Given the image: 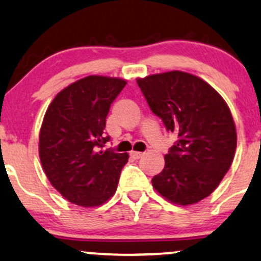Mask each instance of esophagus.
<instances>
[{"label":"esophagus","instance_id":"34e87169","mask_svg":"<svg viewBox=\"0 0 261 261\" xmlns=\"http://www.w3.org/2000/svg\"><path fill=\"white\" fill-rule=\"evenodd\" d=\"M130 155L133 156L134 159H140L141 156L143 155L142 152H135V150H133V152H130Z\"/></svg>","mask_w":261,"mask_h":261}]
</instances>
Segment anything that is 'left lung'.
Wrapping results in <instances>:
<instances>
[{
  "instance_id": "8db88e82",
  "label": "left lung",
  "mask_w": 261,
  "mask_h": 261,
  "mask_svg": "<svg viewBox=\"0 0 261 261\" xmlns=\"http://www.w3.org/2000/svg\"><path fill=\"white\" fill-rule=\"evenodd\" d=\"M137 84L153 114L177 136L153 187L175 204L199 202L233 161L237 135L230 109L209 84L184 71L150 75Z\"/></svg>"
}]
</instances>
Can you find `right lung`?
<instances>
[{
  "mask_svg": "<svg viewBox=\"0 0 261 261\" xmlns=\"http://www.w3.org/2000/svg\"><path fill=\"white\" fill-rule=\"evenodd\" d=\"M126 81L87 76L52 100L40 131V159L52 186L70 203L97 206L115 193L126 153L103 149L111 105Z\"/></svg>",
  "mask_w": 261,
  "mask_h": 261,
  "instance_id": "1",
  "label": "right lung"
}]
</instances>
